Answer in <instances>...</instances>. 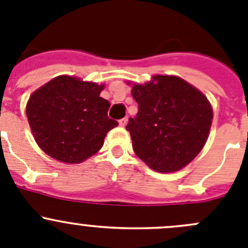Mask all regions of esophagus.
I'll return each instance as SVG.
<instances>
[{"mask_svg": "<svg viewBox=\"0 0 248 248\" xmlns=\"http://www.w3.org/2000/svg\"><path fill=\"white\" fill-rule=\"evenodd\" d=\"M126 124H128V117L123 118V119L119 120V125L122 126V128H124V126H125Z\"/></svg>", "mask_w": 248, "mask_h": 248, "instance_id": "esophagus-1", "label": "esophagus"}]
</instances>
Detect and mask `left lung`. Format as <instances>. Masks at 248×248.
I'll return each instance as SVG.
<instances>
[{
	"label": "left lung",
	"mask_w": 248,
	"mask_h": 248,
	"mask_svg": "<svg viewBox=\"0 0 248 248\" xmlns=\"http://www.w3.org/2000/svg\"><path fill=\"white\" fill-rule=\"evenodd\" d=\"M139 105L126 130L134 152L151 169L180 170L203 148L211 130L213 110L206 96L184 79L155 75L143 85H133Z\"/></svg>",
	"instance_id": "obj_1"
}]
</instances>
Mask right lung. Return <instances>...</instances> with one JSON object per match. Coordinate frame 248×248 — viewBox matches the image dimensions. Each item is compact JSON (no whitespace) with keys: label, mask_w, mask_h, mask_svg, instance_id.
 <instances>
[{"label":"right lung","mask_w":248,"mask_h":248,"mask_svg":"<svg viewBox=\"0 0 248 248\" xmlns=\"http://www.w3.org/2000/svg\"><path fill=\"white\" fill-rule=\"evenodd\" d=\"M105 85L60 75L37 89L27 103L35 141L49 157L81 163L101 150L118 122L109 119V102L100 97Z\"/></svg>","instance_id":"add662e5"}]
</instances>
